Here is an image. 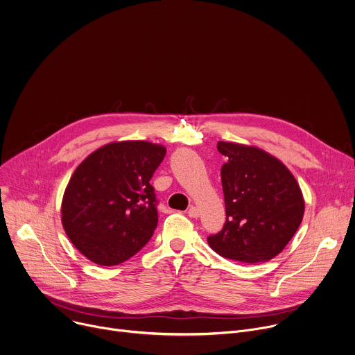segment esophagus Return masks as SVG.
<instances>
[{
	"label": "esophagus",
	"instance_id": "1",
	"mask_svg": "<svg viewBox=\"0 0 355 355\" xmlns=\"http://www.w3.org/2000/svg\"><path fill=\"white\" fill-rule=\"evenodd\" d=\"M188 216H189L191 218H198V217L200 216V211H199V209H198V207L191 206V207H189V210H188Z\"/></svg>",
	"mask_w": 355,
	"mask_h": 355
}]
</instances>
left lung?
<instances>
[{
	"mask_svg": "<svg viewBox=\"0 0 355 355\" xmlns=\"http://www.w3.org/2000/svg\"><path fill=\"white\" fill-rule=\"evenodd\" d=\"M217 149L228 157L221 167L227 220L207 242L225 259L266 263L285 249L302 224V189L282 162L259 148L220 141Z\"/></svg>",
	"mask_w": 355,
	"mask_h": 355,
	"instance_id": "1",
	"label": "left lung"
}]
</instances>
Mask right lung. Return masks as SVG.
I'll use <instances>...</instances> for the list:
<instances>
[{"label":"right lung","instance_id":"right-lung-1","mask_svg":"<svg viewBox=\"0 0 355 355\" xmlns=\"http://www.w3.org/2000/svg\"><path fill=\"white\" fill-rule=\"evenodd\" d=\"M166 148L146 141L107 144L74 170L62 200L70 242L98 266L137 254L157 227V200L149 184Z\"/></svg>","mask_w":355,"mask_h":355}]
</instances>
